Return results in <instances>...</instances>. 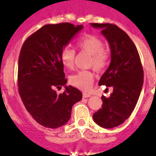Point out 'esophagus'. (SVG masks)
I'll list each match as a JSON object with an SVG mask.
<instances>
[{
	"label": "esophagus",
	"mask_w": 156,
	"mask_h": 156,
	"mask_svg": "<svg viewBox=\"0 0 156 156\" xmlns=\"http://www.w3.org/2000/svg\"><path fill=\"white\" fill-rule=\"evenodd\" d=\"M82 97L83 98H89V97H90V94L87 93H83L82 94Z\"/></svg>",
	"instance_id": "obj_1"
}]
</instances>
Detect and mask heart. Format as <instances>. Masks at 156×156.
<instances>
[{"label": "heart", "mask_w": 156, "mask_h": 156, "mask_svg": "<svg viewBox=\"0 0 156 156\" xmlns=\"http://www.w3.org/2000/svg\"><path fill=\"white\" fill-rule=\"evenodd\" d=\"M78 47L83 52L90 55L89 66L97 72L106 69L109 64L110 54L104 49V43L102 39L91 34H86L77 41ZM61 62L63 66L71 69L74 66L75 51L74 49L66 46L61 52ZM69 83L82 90L87 91L90 89L94 82V74L89 70H81L69 77Z\"/></svg>", "instance_id": "obj_1"}]
</instances>
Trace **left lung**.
<instances>
[{"instance_id":"obj_1","label":"left lung","mask_w":156,"mask_h":156,"mask_svg":"<svg viewBox=\"0 0 156 156\" xmlns=\"http://www.w3.org/2000/svg\"><path fill=\"white\" fill-rule=\"evenodd\" d=\"M90 25L102 30L111 48V63L98 85L113 88L109 98L102 96V109L94 114L93 119L102 127L113 128L127 119L137 104L144 69L136 46L123 30L110 23Z\"/></svg>"}]
</instances>
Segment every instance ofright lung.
Returning a JSON list of instances; mask_svg holds the SVG:
<instances>
[{"label":"right lung","instance_id":"obj_1","mask_svg":"<svg viewBox=\"0 0 156 156\" xmlns=\"http://www.w3.org/2000/svg\"><path fill=\"white\" fill-rule=\"evenodd\" d=\"M83 25L70 23L45 25L28 37L18 60V90L28 112L36 122L48 128L65 125L72 107L79 102V90L66 86L67 79L61 62V52ZM65 87L62 94L55 89Z\"/></svg>","mask_w":156,"mask_h":156}]
</instances>
